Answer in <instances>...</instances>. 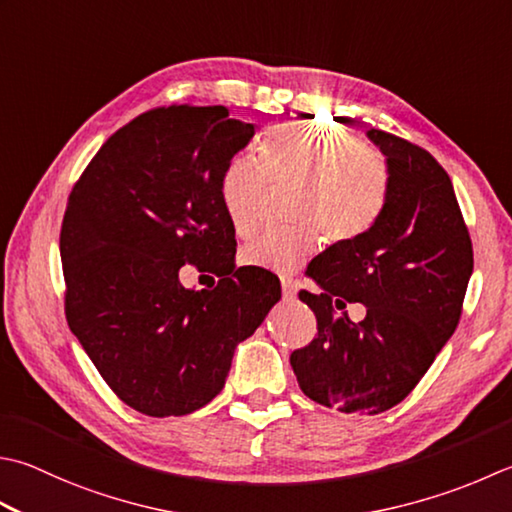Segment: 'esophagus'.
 <instances>
[{
    "label": "esophagus",
    "mask_w": 512,
    "mask_h": 512,
    "mask_svg": "<svg viewBox=\"0 0 512 512\" xmlns=\"http://www.w3.org/2000/svg\"><path fill=\"white\" fill-rule=\"evenodd\" d=\"M282 293H284V299H286V302H288V299H295V295H297V286H295L293 279L282 277Z\"/></svg>",
    "instance_id": "esophagus-1"
}]
</instances>
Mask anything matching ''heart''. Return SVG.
<instances>
[{"label":"heart","instance_id":"heart-1","mask_svg":"<svg viewBox=\"0 0 512 512\" xmlns=\"http://www.w3.org/2000/svg\"><path fill=\"white\" fill-rule=\"evenodd\" d=\"M297 186V226L270 230L242 250L246 266L288 273L319 248L322 235L346 244L366 235L382 215L390 188L386 159L333 126L284 124L262 139L259 157L230 159L219 184L237 237H250L264 219L270 188Z\"/></svg>","mask_w":512,"mask_h":512}]
</instances>
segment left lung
<instances>
[{
    "instance_id": "left-lung-1",
    "label": "left lung",
    "mask_w": 512,
    "mask_h": 512,
    "mask_svg": "<svg viewBox=\"0 0 512 512\" xmlns=\"http://www.w3.org/2000/svg\"><path fill=\"white\" fill-rule=\"evenodd\" d=\"M366 135L390 170L386 206L366 235L328 246L308 266L322 290L299 299L313 308L317 337L290 366L313 402L377 415L402 402L453 337L473 244L437 159L384 130ZM355 301L367 306L362 323L343 310Z\"/></svg>"
}]
</instances>
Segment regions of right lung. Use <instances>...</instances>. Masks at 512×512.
Masks as SVG:
<instances>
[{
	"label": "right lung",
	"mask_w": 512,
	"mask_h": 512,
	"mask_svg": "<svg viewBox=\"0 0 512 512\" xmlns=\"http://www.w3.org/2000/svg\"><path fill=\"white\" fill-rule=\"evenodd\" d=\"M253 135L255 124L224 106L148 110L99 148L68 197V326L115 395L144 415H188L215 399L237 344L282 297L273 273L235 268L219 193ZM195 261L223 277L213 291L178 282Z\"/></svg>",
	"instance_id": "obj_1"
}]
</instances>
